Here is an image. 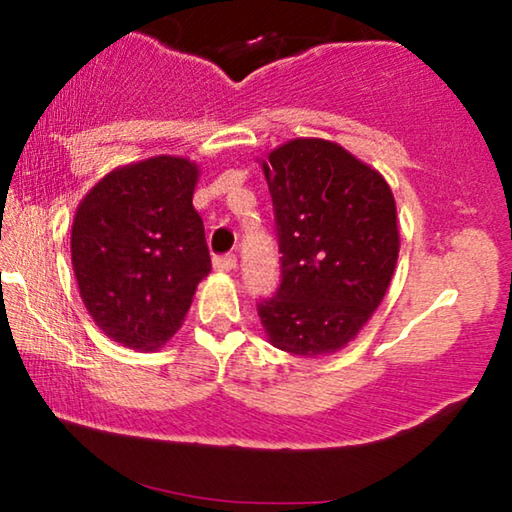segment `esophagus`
<instances>
[{
	"label": "esophagus",
	"mask_w": 512,
	"mask_h": 512,
	"mask_svg": "<svg viewBox=\"0 0 512 512\" xmlns=\"http://www.w3.org/2000/svg\"><path fill=\"white\" fill-rule=\"evenodd\" d=\"M235 265H237V258H235V254H221V256H216V258H214V268H216V270H221V272H230V270H235Z\"/></svg>",
	"instance_id": "1"
}]
</instances>
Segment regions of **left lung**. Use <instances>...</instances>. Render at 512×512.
Here are the masks:
<instances>
[{
  "instance_id": "left-lung-1",
  "label": "left lung",
  "mask_w": 512,
  "mask_h": 512,
  "mask_svg": "<svg viewBox=\"0 0 512 512\" xmlns=\"http://www.w3.org/2000/svg\"><path fill=\"white\" fill-rule=\"evenodd\" d=\"M282 279L258 317L277 349L338 352L382 303L398 258L396 202L382 174L324 139H293L263 163Z\"/></svg>"
}]
</instances>
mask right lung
<instances>
[{
  "label": "right lung",
  "instance_id": "obj_1",
  "mask_svg": "<svg viewBox=\"0 0 512 512\" xmlns=\"http://www.w3.org/2000/svg\"><path fill=\"white\" fill-rule=\"evenodd\" d=\"M195 181L191 160L149 158L107 174L76 209L72 265L81 298L123 347L165 345L212 270Z\"/></svg>",
  "mask_w": 512,
  "mask_h": 512
}]
</instances>
